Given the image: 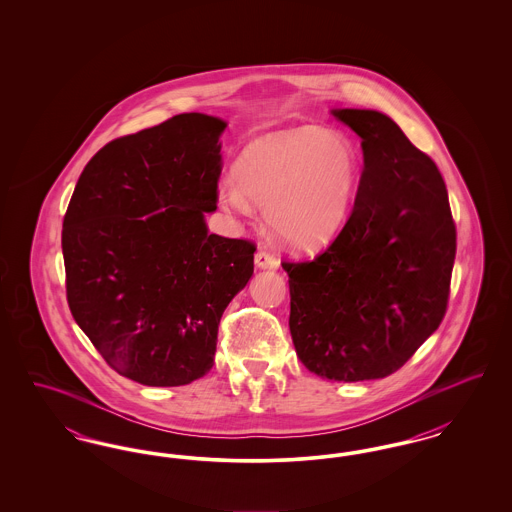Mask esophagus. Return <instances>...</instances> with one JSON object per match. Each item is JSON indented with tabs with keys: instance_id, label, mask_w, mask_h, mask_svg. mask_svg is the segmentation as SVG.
Instances as JSON below:
<instances>
[{
	"instance_id": "34e87169",
	"label": "esophagus",
	"mask_w": 512,
	"mask_h": 512,
	"mask_svg": "<svg viewBox=\"0 0 512 512\" xmlns=\"http://www.w3.org/2000/svg\"><path fill=\"white\" fill-rule=\"evenodd\" d=\"M255 263H257V267L261 268L278 267V259L268 251L267 247L257 249V253H255Z\"/></svg>"
}]
</instances>
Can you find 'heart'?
Here are the masks:
<instances>
[{
  "label": "heart",
  "mask_w": 512,
  "mask_h": 512,
  "mask_svg": "<svg viewBox=\"0 0 512 512\" xmlns=\"http://www.w3.org/2000/svg\"><path fill=\"white\" fill-rule=\"evenodd\" d=\"M363 171L355 142L313 124L268 132L240 155L219 184L220 205L249 217L253 201L267 205L268 226L293 247L328 242L349 213Z\"/></svg>",
  "instance_id": "heart-1"
}]
</instances>
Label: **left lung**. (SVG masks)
<instances>
[{"instance_id": "8db88e82", "label": "left lung", "mask_w": 512, "mask_h": 512, "mask_svg": "<svg viewBox=\"0 0 512 512\" xmlns=\"http://www.w3.org/2000/svg\"><path fill=\"white\" fill-rule=\"evenodd\" d=\"M361 136L365 169L336 240L284 261L301 363L334 382L390 376L441 324L457 228L436 163L390 117L334 111Z\"/></svg>"}]
</instances>
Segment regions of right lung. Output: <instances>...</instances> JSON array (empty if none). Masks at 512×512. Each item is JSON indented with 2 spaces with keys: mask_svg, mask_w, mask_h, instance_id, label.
<instances>
[{
  "mask_svg": "<svg viewBox=\"0 0 512 512\" xmlns=\"http://www.w3.org/2000/svg\"><path fill=\"white\" fill-rule=\"evenodd\" d=\"M226 122L182 113L101 147L63 219L67 301L105 363L144 386L213 368L220 317L253 274L251 240L209 234Z\"/></svg>",
  "mask_w": 512,
  "mask_h": 512,
  "instance_id": "add662e5",
  "label": "right lung"
}]
</instances>
